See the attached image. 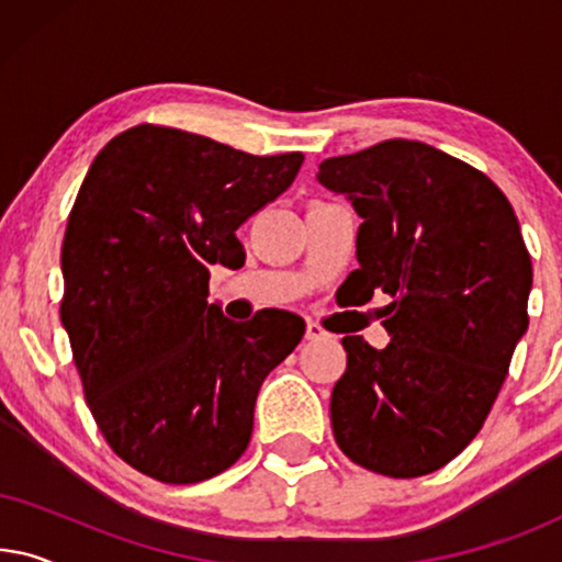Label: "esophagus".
Instances as JSON below:
<instances>
[{
  "label": "esophagus",
  "mask_w": 562,
  "mask_h": 562,
  "mask_svg": "<svg viewBox=\"0 0 562 562\" xmlns=\"http://www.w3.org/2000/svg\"><path fill=\"white\" fill-rule=\"evenodd\" d=\"M329 333H325L317 322L314 319H306V340H327Z\"/></svg>",
  "instance_id": "34e87169"
}]
</instances>
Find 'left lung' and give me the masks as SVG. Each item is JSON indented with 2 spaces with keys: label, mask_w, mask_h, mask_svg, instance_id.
<instances>
[{
  "label": "left lung",
  "mask_w": 562,
  "mask_h": 562,
  "mask_svg": "<svg viewBox=\"0 0 562 562\" xmlns=\"http://www.w3.org/2000/svg\"><path fill=\"white\" fill-rule=\"evenodd\" d=\"M317 179L363 220L350 299L391 296L386 348L342 337L335 440L373 473L427 475L479 435L527 333L532 260L517 214L486 173L402 137L322 160Z\"/></svg>",
  "instance_id": "1"
}]
</instances>
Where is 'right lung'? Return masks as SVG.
Listing matches in <instances>:
<instances>
[{
	"label": "right lung",
	"instance_id": "1",
	"mask_svg": "<svg viewBox=\"0 0 562 562\" xmlns=\"http://www.w3.org/2000/svg\"><path fill=\"white\" fill-rule=\"evenodd\" d=\"M302 164L160 125L125 130L91 164L60 250V322L97 427L135 471L199 483L248 448L260 383L304 319H227L206 302L210 276L240 263L235 229Z\"/></svg>",
	"mask_w": 562,
	"mask_h": 562
}]
</instances>
